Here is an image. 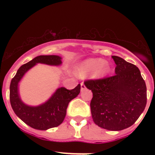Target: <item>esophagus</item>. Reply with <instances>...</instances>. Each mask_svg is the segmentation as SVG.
<instances>
[{
	"label": "esophagus",
	"instance_id": "esophagus-1",
	"mask_svg": "<svg viewBox=\"0 0 155 155\" xmlns=\"http://www.w3.org/2000/svg\"><path fill=\"white\" fill-rule=\"evenodd\" d=\"M85 84H84L83 82H81V91L85 90Z\"/></svg>",
	"mask_w": 155,
	"mask_h": 155
}]
</instances>
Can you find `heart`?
Returning a JSON list of instances; mask_svg holds the SVG:
<instances>
[{
	"label": "heart",
	"instance_id": "obj_1",
	"mask_svg": "<svg viewBox=\"0 0 155 155\" xmlns=\"http://www.w3.org/2000/svg\"><path fill=\"white\" fill-rule=\"evenodd\" d=\"M109 69L110 68L107 61H102L101 58H90L80 65L77 73L81 77H84L87 73L93 71L94 76L100 77L107 74Z\"/></svg>",
	"mask_w": 155,
	"mask_h": 155
}]
</instances>
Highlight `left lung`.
<instances>
[{
  "label": "left lung",
  "instance_id": "obj_1",
  "mask_svg": "<svg viewBox=\"0 0 155 155\" xmlns=\"http://www.w3.org/2000/svg\"><path fill=\"white\" fill-rule=\"evenodd\" d=\"M112 58L116 64L114 76L86 79L84 84L93 93L90 107L94 122L109 130H121L132 126L144 111L147 90L136 65Z\"/></svg>",
  "mask_w": 155,
  "mask_h": 155
}]
</instances>
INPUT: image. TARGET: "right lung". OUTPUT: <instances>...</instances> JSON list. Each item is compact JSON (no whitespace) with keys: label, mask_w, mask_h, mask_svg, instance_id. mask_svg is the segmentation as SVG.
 Listing matches in <instances>:
<instances>
[{"label":"right lung","mask_w":155,"mask_h":155,"mask_svg":"<svg viewBox=\"0 0 155 155\" xmlns=\"http://www.w3.org/2000/svg\"><path fill=\"white\" fill-rule=\"evenodd\" d=\"M37 63L59 65L61 64V58L57 55H40L27 64L21 65L11 80L10 101L15 115L25 124L34 129L46 130L58 127L63 122L69 103L78 96L80 92L81 85L79 84L71 90L60 87L47 102L39 107L26 106L21 102L18 96V83L25 73Z\"/></svg>","instance_id":"add662e5"}]
</instances>
